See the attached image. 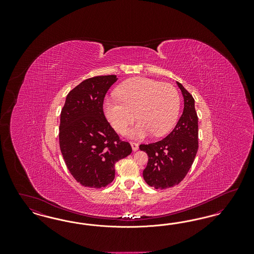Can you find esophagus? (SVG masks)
Instances as JSON below:
<instances>
[{"mask_svg":"<svg viewBox=\"0 0 254 254\" xmlns=\"http://www.w3.org/2000/svg\"><path fill=\"white\" fill-rule=\"evenodd\" d=\"M130 145H131V147H132L133 151L138 150V148H139V145H138L137 143H135V142H130Z\"/></svg>","mask_w":254,"mask_h":254,"instance_id":"esophagus-1","label":"esophagus"}]
</instances>
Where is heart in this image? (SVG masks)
Listing matches in <instances>:
<instances>
[{
    "instance_id": "b5f03b06",
    "label": "heart",
    "mask_w": 254,
    "mask_h": 254,
    "mask_svg": "<svg viewBox=\"0 0 254 254\" xmlns=\"http://www.w3.org/2000/svg\"><path fill=\"white\" fill-rule=\"evenodd\" d=\"M117 99L104 102V113L118 133L126 132L136 118L131 137L143 138L149 133L161 137L169 132L177 121L180 95L173 85L147 78H132L116 89Z\"/></svg>"
}]
</instances>
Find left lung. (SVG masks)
<instances>
[{
    "mask_svg": "<svg viewBox=\"0 0 254 254\" xmlns=\"http://www.w3.org/2000/svg\"><path fill=\"white\" fill-rule=\"evenodd\" d=\"M177 85L184 97V111L174 129L161 141L139 146L148 156L144 179L157 190L181 183L198 151V117L193 97L179 82Z\"/></svg>",
    "mask_w": 254,
    "mask_h": 254,
    "instance_id": "obj_1",
    "label": "left lung"
}]
</instances>
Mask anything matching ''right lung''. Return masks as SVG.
Instances as JSON below:
<instances>
[{
  "label": "right lung",
  "instance_id": "obj_1",
  "mask_svg": "<svg viewBox=\"0 0 254 254\" xmlns=\"http://www.w3.org/2000/svg\"><path fill=\"white\" fill-rule=\"evenodd\" d=\"M116 81V75L86 79L67 94L61 111V152L74 179L84 187H107L115 177V164L132 151L104 114V99Z\"/></svg>",
  "mask_w": 254,
  "mask_h": 254
}]
</instances>
